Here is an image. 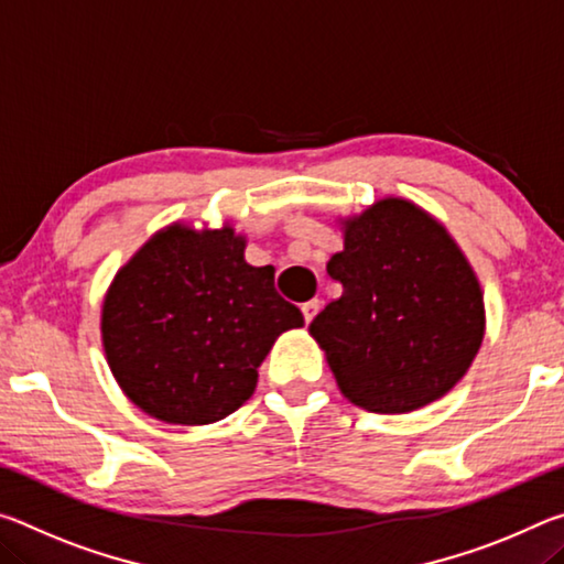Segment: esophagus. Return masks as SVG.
Instances as JSON below:
<instances>
[{"label": "esophagus", "instance_id": "obj_1", "mask_svg": "<svg viewBox=\"0 0 564 564\" xmlns=\"http://www.w3.org/2000/svg\"><path fill=\"white\" fill-rule=\"evenodd\" d=\"M318 308H321V303L313 299V301H305L303 305H301V313H303V321L305 323H311L313 318H316V313H318Z\"/></svg>", "mask_w": 564, "mask_h": 564}]
</instances>
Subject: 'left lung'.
Returning <instances> with one entry per match:
<instances>
[{
    "mask_svg": "<svg viewBox=\"0 0 564 564\" xmlns=\"http://www.w3.org/2000/svg\"><path fill=\"white\" fill-rule=\"evenodd\" d=\"M343 285L308 326L340 393L370 413H413L453 390L485 338L480 281L425 208L386 196L338 218Z\"/></svg>",
    "mask_w": 564,
    "mask_h": 564,
    "instance_id": "8db88e82",
    "label": "left lung"
}]
</instances>
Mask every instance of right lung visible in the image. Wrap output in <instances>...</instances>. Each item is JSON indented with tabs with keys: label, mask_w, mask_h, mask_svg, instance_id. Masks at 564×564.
Segmentation results:
<instances>
[{
	"label": "right lung",
	"mask_w": 564,
	"mask_h": 564,
	"mask_svg": "<svg viewBox=\"0 0 564 564\" xmlns=\"http://www.w3.org/2000/svg\"><path fill=\"white\" fill-rule=\"evenodd\" d=\"M231 224H169L113 275L101 305L111 376L133 405L174 425L224 420L253 395L275 338L303 326L273 265L243 259Z\"/></svg>",
	"instance_id": "1"
}]
</instances>
